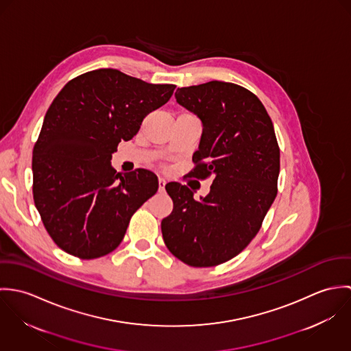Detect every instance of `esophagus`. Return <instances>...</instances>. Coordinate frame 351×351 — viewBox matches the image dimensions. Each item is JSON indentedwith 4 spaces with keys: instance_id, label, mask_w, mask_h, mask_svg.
<instances>
[{
    "instance_id": "obj_1",
    "label": "esophagus",
    "mask_w": 351,
    "mask_h": 351,
    "mask_svg": "<svg viewBox=\"0 0 351 351\" xmlns=\"http://www.w3.org/2000/svg\"><path fill=\"white\" fill-rule=\"evenodd\" d=\"M165 185H166V181L163 178H159L158 180V188H159V192H162L165 189Z\"/></svg>"
}]
</instances>
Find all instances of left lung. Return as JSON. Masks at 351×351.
<instances>
[{"instance_id":"obj_1","label":"left lung","mask_w":351,"mask_h":351,"mask_svg":"<svg viewBox=\"0 0 351 351\" xmlns=\"http://www.w3.org/2000/svg\"><path fill=\"white\" fill-rule=\"evenodd\" d=\"M176 100L202 123L196 167L188 174L212 178L196 200L178 182L166 184L173 212L160 223L170 252L195 267L237 256L259 231L277 196L280 149L270 116L250 90L221 81L178 88Z\"/></svg>"}]
</instances>
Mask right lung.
<instances>
[{"mask_svg": "<svg viewBox=\"0 0 351 351\" xmlns=\"http://www.w3.org/2000/svg\"><path fill=\"white\" fill-rule=\"evenodd\" d=\"M174 89L99 69L71 80L53 99L34 147L32 191L58 247L95 259L121 243L132 215L156 193L158 178L146 169L117 173L112 154Z\"/></svg>", "mask_w": 351, "mask_h": 351, "instance_id": "obj_1", "label": "right lung"}]
</instances>
